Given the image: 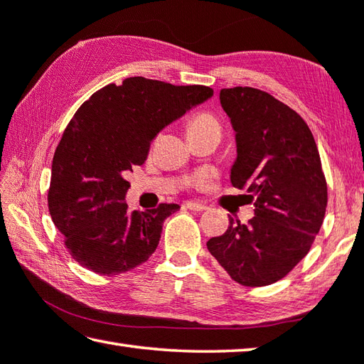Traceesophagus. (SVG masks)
Instances as JSON below:
<instances>
[{
    "label": "esophagus",
    "instance_id": "34e87169",
    "mask_svg": "<svg viewBox=\"0 0 364 364\" xmlns=\"http://www.w3.org/2000/svg\"><path fill=\"white\" fill-rule=\"evenodd\" d=\"M186 206H188L189 210L197 211V213H202V211H205V210H208V206L203 205V203H198V202H188Z\"/></svg>",
    "mask_w": 364,
    "mask_h": 364
}]
</instances>
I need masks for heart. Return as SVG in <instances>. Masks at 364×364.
Returning <instances> with one entry per match:
<instances>
[{
    "mask_svg": "<svg viewBox=\"0 0 364 364\" xmlns=\"http://www.w3.org/2000/svg\"><path fill=\"white\" fill-rule=\"evenodd\" d=\"M205 131H216L220 132V126L219 121L210 115V113H198L194 118H191L189 124H188V132L194 134V132H205Z\"/></svg>",
    "mask_w": 364,
    "mask_h": 364,
    "instance_id": "1",
    "label": "heart"
}]
</instances>
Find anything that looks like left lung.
Here are the masks:
<instances>
[{
  "label": "left lung",
  "mask_w": 364,
  "mask_h": 364,
  "mask_svg": "<svg viewBox=\"0 0 364 364\" xmlns=\"http://www.w3.org/2000/svg\"><path fill=\"white\" fill-rule=\"evenodd\" d=\"M219 99L237 140L230 181L247 191L255 215L247 224L229 218V229L206 247L241 286H269L309 252L322 227V162L304 119L272 95L235 87L220 90Z\"/></svg>",
  "instance_id": "8db88e82"
}]
</instances>
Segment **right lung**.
Listing matches in <instances>:
<instances>
[{
	"label": "right lung",
	"mask_w": 364,
	"mask_h": 364,
	"mask_svg": "<svg viewBox=\"0 0 364 364\" xmlns=\"http://www.w3.org/2000/svg\"><path fill=\"white\" fill-rule=\"evenodd\" d=\"M211 96L203 85L129 77L78 107L53 156L48 211L83 268L104 276L126 273L156 251L164 220L180 205L129 211L126 176L146 161L164 127Z\"/></svg>",
	"instance_id": "add662e5"
}]
</instances>
